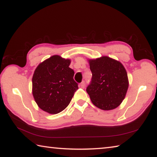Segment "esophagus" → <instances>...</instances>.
<instances>
[{"mask_svg":"<svg viewBox=\"0 0 157 157\" xmlns=\"http://www.w3.org/2000/svg\"><path fill=\"white\" fill-rule=\"evenodd\" d=\"M79 86H80L81 88L84 89V86H85V82H84V81L82 82L81 83H80V84H79Z\"/></svg>","mask_w":157,"mask_h":157,"instance_id":"34e87169","label":"esophagus"}]
</instances>
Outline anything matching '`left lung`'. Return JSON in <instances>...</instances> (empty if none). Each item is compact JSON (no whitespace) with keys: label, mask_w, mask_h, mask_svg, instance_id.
<instances>
[{"label":"left lung","mask_w":157,"mask_h":157,"mask_svg":"<svg viewBox=\"0 0 157 157\" xmlns=\"http://www.w3.org/2000/svg\"><path fill=\"white\" fill-rule=\"evenodd\" d=\"M92 81L86 88L93 104L102 110L116 109L125 98L129 87L127 71L121 62L108 56L88 59Z\"/></svg>","instance_id":"left-lung-1"}]
</instances>
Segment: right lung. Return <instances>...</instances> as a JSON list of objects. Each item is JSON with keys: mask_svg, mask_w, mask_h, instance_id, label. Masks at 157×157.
I'll list each match as a JSON object with an SVG mask.
<instances>
[{"mask_svg": "<svg viewBox=\"0 0 157 157\" xmlns=\"http://www.w3.org/2000/svg\"><path fill=\"white\" fill-rule=\"evenodd\" d=\"M71 60L55 55L37 66L33 76L32 93L38 107L50 114L62 111L78 89L74 81Z\"/></svg>", "mask_w": 157, "mask_h": 157, "instance_id": "add662e5", "label": "right lung"}]
</instances>
